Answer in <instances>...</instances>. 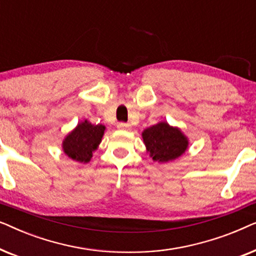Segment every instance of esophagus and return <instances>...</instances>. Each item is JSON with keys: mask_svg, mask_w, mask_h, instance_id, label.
<instances>
[{"mask_svg": "<svg viewBox=\"0 0 256 256\" xmlns=\"http://www.w3.org/2000/svg\"><path fill=\"white\" fill-rule=\"evenodd\" d=\"M118 128L121 129V130H128L129 124H124V122H120V124H118Z\"/></svg>", "mask_w": 256, "mask_h": 256, "instance_id": "1", "label": "esophagus"}]
</instances>
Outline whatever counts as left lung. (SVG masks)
<instances>
[{
    "mask_svg": "<svg viewBox=\"0 0 256 256\" xmlns=\"http://www.w3.org/2000/svg\"><path fill=\"white\" fill-rule=\"evenodd\" d=\"M142 138L146 152L158 163L174 162L188 148V136L180 128L170 126L166 121L146 128L142 132Z\"/></svg>",
    "mask_w": 256,
    "mask_h": 256,
    "instance_id": "left-lung-1",
    "label": "left lung"
}]
</instances>
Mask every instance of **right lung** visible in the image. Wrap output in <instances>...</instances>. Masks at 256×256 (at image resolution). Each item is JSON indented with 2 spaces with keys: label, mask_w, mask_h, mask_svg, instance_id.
Segmentation results:
<instances>
[{
  "label": "right lung",
  "mask_w": 256,
  "mask_h": 256,
  "mask_svg": "<svg viewBox=\"0 0 256 256\" xmlns=\"http://www.w3.org/2000/svg\"><path fill=\"white\" fill-rule=\"evenodd\" d=\"M104 130V124H93L88 120L79 122L62 140V152L76 162L88 163L93 152L99 148Z\"/></svg>",
  "instance_id": "right-lung-1"
}]
</instances>
